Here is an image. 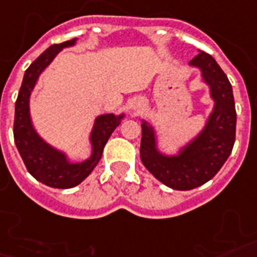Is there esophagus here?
I'll return each mask as SVG.
<instances>
[{
  "mask_svg": "<svg viewBox=\"0 0 257 257\" xmlns=\"http://www.w3.org/2000/svg\"><path fill=\"white\" fill-rule=\"evenodd\" d=\"M132 110H135V111H138V110H142L144 107V102L142 99H135L134 102H132Z\"/></svg>",
  "mask_w": 257,
  "mask_h": 257,
  "instance_id": "obj_1",
  "label": "esophagus"
}]
</instances>
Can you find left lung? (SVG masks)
<instances>
[{"instance_id":"left-lung-1","label":"left lung","mask_w":257,"mask_h":257,"mask_svg":"<svg viewBox=\"0 0 257 257\" xmlns=\"http://www.w3.org/2000/svg\"><path fill=\"white\" fill-rule=\"evenodd\" d=\"M197 53L188 65L199 69L214 102L200 132L176 153L167 154L159 148L157 129L142 119V162L157 180L176 191H189L210 181L231 154L235 140L237 114L231 84L214 57L201 50Z\"/></svg>"}]
</instances>
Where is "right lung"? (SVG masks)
Here are the masks:
<instances>
[{"label": "right lung", "instance_id": "1", "mask_svg": "<svg viewBox=\"0 0 257 257\" xmlns=\"http://www.w3.org/2000/svg\"><path fill=\"white\" fill-rule=\"evenodd\" d=\"M76 43H77V38L60 45H51L28 66L23 77L22 87L17 95L16 107H15L13 136L23 162L30 174L34 178H37L38 181L47 187L60 188V189L76 187L90 176L95 166L99 163L110 135L113 134L114 129L118 126L125 117L123 113L118 115L107 113L99 114L95 118L88 138L91 144V154L87 159L80 162L70 161L68 153L60 148L53 147L38 134L30 111V98L32 91L35 88L42 72L50 65L57 54L65 47L75 46Z\"/></svg>", "mask_w": 257, "mask_h": 257}]
</instances>
